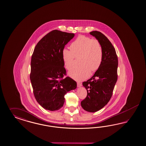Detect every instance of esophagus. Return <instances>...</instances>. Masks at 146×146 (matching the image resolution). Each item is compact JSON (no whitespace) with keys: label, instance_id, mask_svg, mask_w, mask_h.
<instances>
[{"label":"esophagus","instance_id":"esophagus-1","mask_svg":"<svg viewBox=\"0 0 146 146\" xmlns=\"http://www.w3.org/2000/svg\"><path fill=\"white\" fill-rule=\"evenodd\" d=\"M77 86H78V87H81V86H82V84H81V83L78 82V83H77Z\"/></svg>","mask_w":146,"mask_h":146}]
</instances>
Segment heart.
<instances>
[{
  "mask_svg": "<svg viewBox=\"0 0 146 146\" xmlns=\"http://www.w3.org/2000/svg\"><path fill=\"white\" fill-rule=\"evenodd\" d=\"M70 49L65 48L62 51L64 66L67 70H70L73 66L75 57H80L79 62L81 65L68 73L72 79L82 81L88 78L90 71H97L101 66L103 51L99 40L85 36H79L71 43Z\"/></svg>",
  "mask_w": 146,
  "mask_h": 146,
  "instance_id": "b5f03b06",
  "label": "heart"
}]
</instances>
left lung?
Returning a JSON list of instances; mask_svg holds the SVG:
<instances>
[{"label": "left lung", "mask_w": 146, "mask_h": 146, "mask_svg": "<svg viewBox=\"0 0 146 146\" xmlns=\"http://www.w3.org/2000/svg\"><path fill=\"white\" fill-rule=\"evenodd\" d=\"M102 45L103 57L101 66L94 75L83 86L87 91V96L81 102L84 110L95 112L106 106L112 96L117 81L118 57L115 50L110 40L100 31L90 33Z\"/></svg>", "instance_id": "8db88e82"}]
</instances>
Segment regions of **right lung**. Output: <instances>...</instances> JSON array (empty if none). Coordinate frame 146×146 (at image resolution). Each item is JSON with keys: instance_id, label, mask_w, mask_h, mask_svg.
Listing matches in <instances>:
<instances>
[{"instance_id": "1", "label": "right lung", "mask_w": 146, "mask_h": 146, "mask_svg": "<svg viewBox=\"0 0 146 146\" xmlns=\"http://www.w3.org/2000/svg\"><path fill=\"white\" fill-rule=\"evenodd\" d=\"M74 35L54 30L40 40L34 50L30 79L37 102L46 110L60 109L65 95L77 87L74 80L63 78L66 70L62 59V50Z\"/></svg>"}]
</instances>
